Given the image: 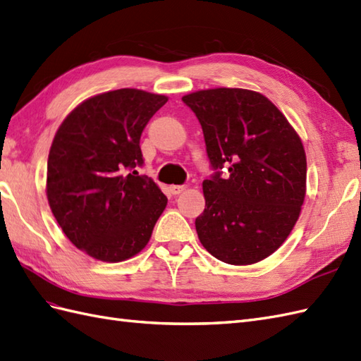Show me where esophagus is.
I'll return each mask as SVG.
<instances>
[{
    "label": "esophagus",
    "mask_w": 361,
    "mask_h": 361,
    "mask_svg": "<svg viewBox=\"0 0 361 361\" xmlns=\"http://www.w3.org/2000/svg\"><path fill=\"white\" fill-rule=\"evenodd\" d=\"M184 189H186V188H184V186H178V184H173V186L169 188L172 195H180V193H181Z\"/></svg>",
    "instance_id": "obj_1"
}]
</instances>
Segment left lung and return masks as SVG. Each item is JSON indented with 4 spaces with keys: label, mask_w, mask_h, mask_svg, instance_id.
<instances>
[{
    "label": "left lung",
    "mask_w": 361,
    "mask_h": 361,
    "mask_svg": "<svg viewBox=\"0 0 361 361\" xmlns=\"http://www.w3.org/2000/svg\"><path fill=\"white\" fill-rule=\"evenodd\" d=\"M183 102L200 120L212 166L230 173L202 181L200 243L230 265L259 262L285 243L300 215L307 193L300 137L257 91L209 88Z\"/></svg>",
    "instance_id": "8db88e82"
}]
</instances>
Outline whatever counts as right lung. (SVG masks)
I'll return each instance as SVG.
<instances>
[{"mask_svg":"<svg viewBox=\"0 0 361 361\" xmlns=\"http://www.w3.org/2000/svg\"><path fill=\"white\" fill-rule=\"evenodd\" d=\"M168 96L137 88L79 104L54 134L47 161L49 206L70 243L102 262H122L149 243L168 204L143 163L140 137Z\"/></svg>","mask_w":361,"mask_h":361,"instance_id":"1","label":"right lung"}]
</instances>
